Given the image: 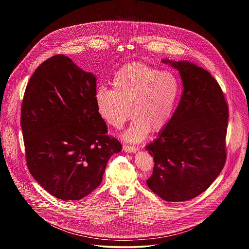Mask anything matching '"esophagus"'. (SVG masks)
I'll return each instance as SVG.
<instances>
[{"label":"esophagus","mask_w":249,"mask_h":249,"mask_svg":"<svg viewBox=\"0 0 249 249\" xmlns=\"http://www.w3.org/2000/svg\"><path fill=\"white\" fill-rule=\"evenodd\" d=\"M123 150L127 153H135L138 151V147L135 146H129V145H124Z\"/></svg>","instance_id":"esophagus-1"}]
</instances>
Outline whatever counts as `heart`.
Masks as SVG:
<instances>
[{
    "instance_id": "1",
    "label": "heart",
    "mask_w": 249,
    "mask_h": 249,
    "mask_svg": "<svg viewBox=\"0 0 249 249\" xmlns=\"http://www.w3.org/2000/svg\"><path fill=\"white\" fill-rule=\"evenodd\" d=\"M111 86V90L97 89L96 106L101 117L117 129L129 119L130 108L134 119L123 134L127 142H142L150 130L164 129L172 119L179 94L178 78L173 72L133 63L121 67Z\"/></svg>"
}]
</instances>
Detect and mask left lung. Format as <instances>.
<instances>
[{
    "mask_svg": "<svg viewBox=\"0 0 249 249\" xmlns=\"http://www.w3.org/2000/svg\"><path fill=\"white\" fill-rule=\"evenodd\" d=\"M161 61L179 71L184 89L172 119L145 147L155 162L146 184L164 201H188L224 167L228 106L209 71L187 60Z\"/></svg>",
    "mask_w": 249,
    "mask_h": 249,
    "instance_id": "1",
    "label": "left lung"
}]
</instances>
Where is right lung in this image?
<instances>
[{"label": "right lung", "instance_id": "add662e5", "mask_svg": "<svg viewBox=\"0 0 249 249\" xmlns=\"http://www.w3.org/2000/svg\"><path fill=\"white\" fill-rule=\"evenodd\" d=\"M96 76L69 57L44 61L27 85L21 108L30 173L49 194L77 201L102 183L107 162L121 151L98 112Z\"/></svg>", "mask_w": 249, "mask_h": 249}]
</instances>
